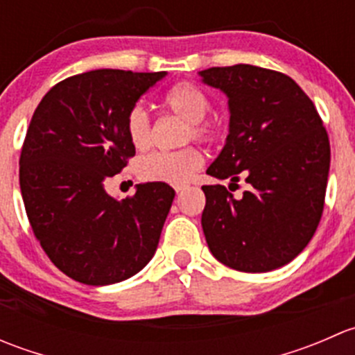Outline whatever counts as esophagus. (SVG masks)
<instances>
[{
    "mask_svg": "<svg viewBox=\"0 0 355 355\" xmlns=\"http://www.w3.org/2000/svg\"><path fill=\"white\" fill-rule=\"evenodd\" d=\"M185 187H187V185H175V192H177V194H178V192L184 191Z\"/></svg>",
    "mask_w": 355,
    "mask_h": 355,
    "instance_id": "1",
    "label": "esophagus"
}]
</instances>
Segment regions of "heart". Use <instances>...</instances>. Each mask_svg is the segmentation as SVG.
<instances>
[{
	"instance_id": "1",
	"label": "heart",
	"mask_w": 355,
	"mask_h": 355,
	"mask_svg": "<svg viewBox=\"0 0 355 355\" xmlns=\"http://www.w3.org/2000/svg\"><path fill=\"white\" fill-rule=\"evenodd\" d=\"M164 106L187 121L185 139L211 141L216 135V128L206 120L211 111V99L202 89L191 82H180L166 92L163 99ZM125 130L130 144L137 151H142L151 142V123L142 106H135L128 113L125 121ZM202 156L196 148H184L171 153H151L137 161V175L144 182L180 185L191 180L192 175L199 170Z\"/></svg>"
}]
</instances>
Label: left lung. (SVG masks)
I'll return each instance as SVG.
<instances>
[{
    "label": "left lung",
    "instance_id": "1",
    "mask_svg": "<svg viewBox=\"0 0 355 355\" xmlns=\"http://www.w3.org/2000/svg\"><path fill=\"white\" fill-rule=\"evenodd\" d=\"M223 91L230 110L227 144L206 173L250 185L235 199L225 185H202V223L211 254L225 266L264 273L309 244L323 214L330 141L295 80L254 65L199 71ZM232 185V184H230Z\"/></svg>",
    "mask_w": 355,
    "mask_h": 355
}]
</instances>
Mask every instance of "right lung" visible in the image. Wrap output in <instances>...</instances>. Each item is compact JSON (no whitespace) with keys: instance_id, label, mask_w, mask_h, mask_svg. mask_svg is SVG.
I'll return each mask as SVG.
<instances>
[{"instance_id":"right-lung-1","label":"right lung","mask_w":355,"mask_h":355,"mask_svg":"<svg viewBox=\"0 0 355 355\" xmlns=\"http://www.w3.org/2000/svg\"><path fill=\"white\" fill-rule=\"evenodd\" d=\"M164 75L111 68L73 75L32 114L20 155L25 211L49 259L75 282L118 284L155 256L173 189L148 182L118 200L105 184L135 156L125 121Z\"/></svg>"}]
</instances>
